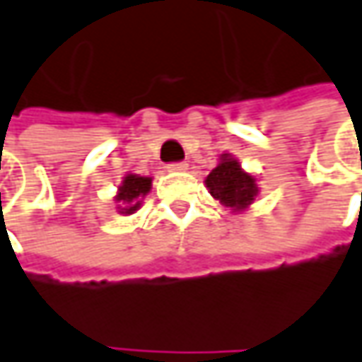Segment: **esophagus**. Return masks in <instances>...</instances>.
Returning a JSON list of instances; mask_svg holds the SVG:
<instances>
[{"instance_id": "obj_1", "label": "esophagus", "mask_w": 362, "mask_h": 362, "mask_svg": "<svg viewBox=\"0 0 362 362\" xmlns=\"http://www.w3.org/2000/svg\"><path fill=\"white\" fill-rule=\"evenodd\" d=\"M168 170H170V172H186V170H188V163H186V161L168 163Z\"/></svg>"}]
</instances>
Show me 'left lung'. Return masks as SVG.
I'll return each instance as SVG.
<instances>
[{
	"mask_svg": "<svg viewBox=\"0 0 362 362\" xmlns=\"http://www.w3.org/2000/svg\"><path fill=\"white\" fill-rule=\"evenodd\" d=\"M205 184L214 199L234 211L247 209L259 192L255 178L247 174L240 168V163L228 153L221 155V161L217 163L215 170H211Z\"/></svg>",
	"mask_w": 362,
	"mask_h": 362,
	"instance_id": "left-lung-1",
	"label": "left lung"
}]
</instances>
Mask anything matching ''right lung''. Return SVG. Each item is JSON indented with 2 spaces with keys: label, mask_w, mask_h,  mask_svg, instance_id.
<instances>
[{
  "label": "right lung",
  "mask_w": 362,
  "mask_h": 362,
  "mask_svg": "<svg viewBox=\"0 0 362 362\" xmlns=\"http://www.w3.org/2000/svg\"><path fill=\"white\" fill-rule=\"evenodd\" d=\"M148 190H151V178L136 176V174H128L122 180V186L117 188V194H115L119 214H134L141 207V199L147 194Z\"/></svg>",
  "instance_id": "1"
}]
</instances>
